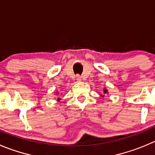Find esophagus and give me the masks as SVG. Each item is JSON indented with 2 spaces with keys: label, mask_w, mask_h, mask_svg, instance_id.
<instances>
[{
  "label": "esophagus",
  "mask_w": 155,
  "mask_h": 155,
  "mask_svg": "<svg viewBox=\"0 0 155 155\" xmlns=\"http://www.w3.org/2000/svg\"><path fill=\"white\" fill-rule=\"evenodd\" d=\"M77 81H81V76L80 75H77Z\"/></svg>",
  "instance_id": "obj_1"
}]
</instances>
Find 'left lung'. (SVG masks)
Segmentation results:
<instances>
[{
	"mask_svg": "<svg viewBox=\"0 0 155 155\" xmlns=\"http://www.w3.org/2000/svg\"><path fill=\"white\" fill-rule=\"evenodd\" d=\"M108 90L106 89V87H104V89L103 90V94H101V97H104V95H107V94H108Z\"/></svg>",
	"mask_w": 155,
	"mask_h": 155,
	"instance_id": "obj_1",
	"label": "left lung"
}]
</instances>
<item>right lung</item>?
Segmentation results:
<instances>
[{
  "mask_svg": "<svg viewBox=\"0 0 155 155\" xmlns=\"http://www.w3.org/2000/svg\"><path fill=\"white\" fill-rule=\"evenodd\" d=\"M56 94H59V93H58V92H57V93H56ZM60 100H61V98H59V97H58V99H57V101H60Z\"/></svg>",
  "mask_w": 155,
  "mask_h": 155,
  "instance_id": "add662e5",
  "label": "right lung"
}]
</instances>
